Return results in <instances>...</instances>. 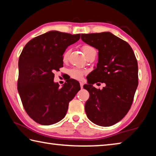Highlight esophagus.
Here are the masks:
<instances>
[{
  "mask_svg": "<svg viewBox=\"0 0 156 156\" xmlns=\"http://www.w3.org/2000/svg\"><path fill=\"white\" fill-rule=\"evenodd\" d=\"M80 87H81V89H83V84H84V83H83V82H80Z\"/></svg>",
  "mask_w": 156,
  "mask_h": 156,
  "instance_id": "34e87169",
  "label": "esophagus"
}]
</instances>
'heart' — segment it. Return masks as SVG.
<instances>
[{
	"label": "heart",
	"instance_id": "obj_1",
	"mask_svg": "<svg viewBox=\"0 0 156 156\" xmlns=\"http://www.w3.org/2000/svg\"><path fill=\"white\" fill-rule=\"evenodd\" d=\"M94 48L91 46L88 45V44H84L83 47H82V51H83V54H84V56H87L88 54V52L90 51V50L93 49ZM69 51H67L64 54H63V61H66L67 60L68 56H69ZM86 72L84 70L80 69L78 68H73L69 71V75L72 78L76 79V80H80L83 76L85 74Z\"/></svg>",
	"mask_w": 156,
	"mask_h": 156
}]
</instances>
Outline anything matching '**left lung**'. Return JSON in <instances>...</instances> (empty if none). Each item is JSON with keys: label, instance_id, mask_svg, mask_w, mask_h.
I'll return each instance as SVG.
<instances>
[{"label": "left lung", "instance_id": "8db88e82", "mask_svg": "<svg viewBox=\"0 0 156 156\" xmlns=\"http://www.w3.org/2000/svg\"><path fill=\"white\" fill-rule=\"evenodd\" d=\"M84 43L98 50V62L89 73L84 89L89 93L84 109L92 122L102 126L115 125L125 117L133 100L138 84V62L126 41L111 32L82 34ZM105 83L102 90L93 84Z\"/></svg>", "mask_w": 156, "mask_h": 156}]
</instances>
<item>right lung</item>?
Instances as JSON below:
<instances>
[{
  "instance_id": "add662e5",
  "label": "right lung",
  "mask_w": 156,
  "mask_h": 156,
  "mask_svg": "<svg viewBox=\"0 0 156 156\" xmlns=\"http://www.w3.org/2000/svg\"><path fill=\"white\" fill-rule=\"evenodd\" d=\"M80 36L50 31L31 39L21 52L18 91L26 112L37 123L50 125L63 119L69 103L80 89L72 78L62 87L54 81V72L63 67L65 49Z\"/></svg>"
}]
</instances>
